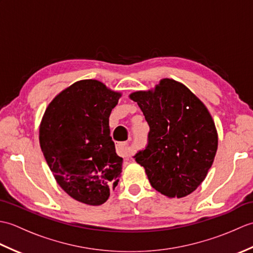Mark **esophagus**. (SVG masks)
Wrapping results in <instances>:
<instances>
[{"label": "esophagus", "instance_id": "1", "mask_svg": "<svg viewBox=\"0 0 253 253\" xmlns=\"http://www.w3.org/2000/svg\"><path fill=\"white\" fill-rule=\"evenodd\" d=\"M116 152L121 157H128L129 155V150H128L127 142H117L116 143Z\"/></svg>", "mask_w": 253, "mask_h": 253}]
</instances>
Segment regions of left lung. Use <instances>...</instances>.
Masks as SVG:
<instances>
[{
  "label": "left lung",
  "instance_id": "8db88e82",
  "mask_svg": "<svg viewBox=\"0 0 253 253\" xmlns=\"http://www.w3.org/2000/svg\"><path fill=\"white\" fill-rule=\"evenodd\" d=\"M129 98L150 127L148 146L135 155L136 162L162 195H190L206 179L217 151V130L207 106L185 84L169 78Z\"/></svg>",
  "mask_w": 253,
  "mask_h": 253
}]
</instances>
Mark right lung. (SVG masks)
Here are the masks:
<instances>
[{
  "mask_svg": "<svg viewBox=\"0 0 253 253\" xmlns=\"http://www.w3.org/2000/svg\"><path fill=\"white\" fill-rule=\"evenodd\" d=\"M121 96L99 80H79L50 102L40 123V147L56 182L88 206L103 204L122 174L109 126Z\"/></svg>",
  "mask_w": 253,
  "mask_h": 253,
  "instance_id": "right-lung-1",
  "label": "right lung"
}]
</instances>
